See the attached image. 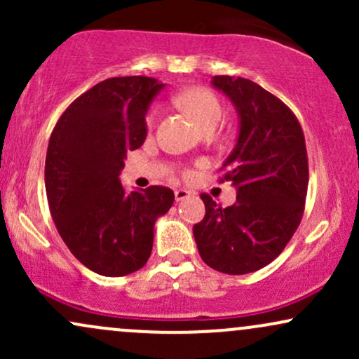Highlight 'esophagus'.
<instances>
[{"instance_id": "esophagus-1", "label": "esophagus", "mask_w": 359, "mask_h": 359, "mask_svg": "<svg viewBox=\"0 0 359 359\" xmlns=\"http://www.w3.org/2000/svg\"><path fill=\"white\" fill-rule=\"evenodd\" d=\"M189 196H191V192H189L187 189H177V191H175V201H177V203L187 199Z\"/></svg>"}]
</instances>
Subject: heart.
Masks as SVG:
<instances>
[{
  "mask_svg": "<svg viewBox=\"0 0 359 359\" xmlns=\"http://www.w3.org/2000/svg\"><path fill=\"white\" fill-rule=\"evenodd\" d=\"M180 106L187 111L191 116L199 123L204 130H212L221 123L224 108L217 94L204 86H196V88L185 89L179 96ZM160 116L158 106H151L145 116L147 130H154Z\"/></svg>",
  "mask_w": 359,
  "mask_h": 359,
  "instance_id": "b5f03b06",
  "label": "heart"
}]
</instances>
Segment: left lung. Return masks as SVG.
Wrapping results in <instances>:
<instances>
[{
    "label": "left lung",
    "mask_w": 359,
    "mask_h": 359,
    "mask_svg": "<svg viewBox=\"0 0 359 359\" xmlns=\"http://www.w3.org/2000/svg\"><path fill=\"white\" fill-rule=\"evenodd\" d=\"M238 108L236 148L221 167L219 182L238 187L236 204L222 208L211 196L194 238L205 265L245 275L269 265L285 250L302 221L309 185L306 138L297 116L283 101L243 77L214 76Z\"/></svg>",
    "instance_id": "left-lung-1"
}]
</instances>
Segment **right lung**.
<instances>
[{
    "label": "right lung",
    "instance_id": "obj_1",
    "mask_svg": "<svg viewBox=\"0 0 359 359\" xmlns=\"http://www.w3.org/2000/svg\"><path fill=\"white\" fill-rule=\"evenodd\" d=\"M162 88L145 76L102 81L69 104L48 140L45 191L52 219L74 257L104 277L145 265L155 219L174 204L172 189L128 192L118 179L128 151L145 142L147 108Z\"/></svg>",
    "mask_w": 359,
    "mask_h": 359
}]
</instances>
